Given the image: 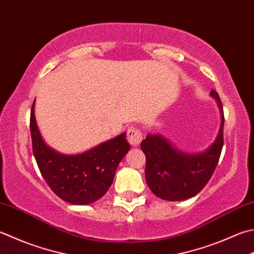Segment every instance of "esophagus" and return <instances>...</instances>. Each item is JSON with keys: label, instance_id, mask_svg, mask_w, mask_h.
<instances>
[{"label": "esophagus", "instance_id": "1", "mask_svg": "<svg viewBox=\"0 0 254 254\" xmlns=\"http://www.w3.org/2000/svg\"><path fill=\"white\" fill-rule=\"evenodd\" d=\"M127 140L132 146H137L143 140V134L140 128L131 127L127 133Z\"/></svg>", "mask_w": 254, "mask_h": 254}]
</instances>
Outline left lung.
<instances>
[{"mask_svg": "<svg viewBox=\"0 0 254 254\" xmlns=\"http://www.w3.org/2000/svg\"><path fill=\"white\" fill-rule=\"evenodd\" d=\"M222 113L219 133L205 152L186 154L174 147L161 135L147 134L141 143L146 157L145 178L154 195L164 200L180 201L197 195L212 176L223 146L222 103L217 91L211 90Z\"/></svg>", "mask_w": 254, "mask_h": 254, "instance_id": "obj_1", "label": "left lung"}]
</instances>
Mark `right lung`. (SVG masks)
<instances>
[{"label":"right lung","instance_id":"right-lung-1","mask_svg":"<svg viewBox=\"0 0 254 254\" xmlns=\"http://www.w3.org/2000/svg\"><path fill=\"white\" fill-rule=\"evenodd\" d=\"M31 110V135L35 160L41 174L56 195L72 205H88L112 185L118 165L130 150L126 133L77 155H64L44 143Z\"/></svg>","mask_w":254,"mask_h":254}]
</instances>
